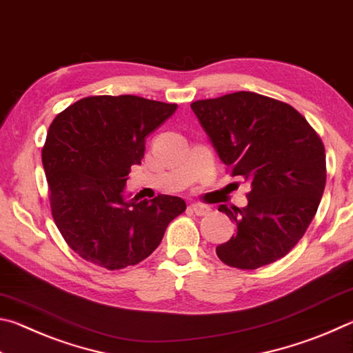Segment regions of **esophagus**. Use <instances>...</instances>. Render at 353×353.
Listing matches in <instances>:
<instances>
[{
    "label": "esophagus",
    "mask_w": 353,
    "mask_h": 353,
    "mask_svg": "<svg viewBox=\"0 0 353 353\" xmlns=\"http://www.w3.org/2000/svg\"><path fill=\"white\" fill-rule=\"evenodd\" d=\"M190 208H191V212H193L194 214H198V216H205V214L210 213V207L204 205V204H191Z\"/></svg>",
    "instance_id": "1"
}]
</instances>
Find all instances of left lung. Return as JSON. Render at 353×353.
<instances>
[{"mask_svg": "<svg viewBox=\"0 0 353 353\" xmlns=\"http://www.w3.org/2000/svg\"><path fill=\"white\" fill-rule=\"evenodd\" d=\"M232 176L250 182L248 205H219L236 234L219 244V260L256 270L282 259L314 218L325 188V149L294 107L252 92L191 104Z\"/></svg>", "mask_w": 353, "mask_h": 353, "instance_id": "1", "label": "left lung"}]
</instances>
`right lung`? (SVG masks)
<instances>
[{
    "label": "right lung",
    "instance_id": "obj_1",
    "mask_svg": "<svg viewBox=\"0 0 353 353\" xmlns=\"http://www.w3.org/2000/svg\"><path fill=\"white\" fill-rule=\"evenodd\" d=\"M176 109L134 94H104L79 99L51 123L41 162L52 218L83 260L110 271L137 265L185 212L177 196L139 201L124 188L130 166L141 163L146 137Z\"/></svg>",
    "mask_w": 353,
    "mask_h": 353
}]
</instances>
